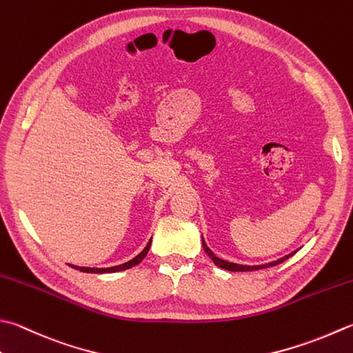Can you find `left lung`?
<instances>
[{"label":"left lung","mask_w":353,"mask_h":353,"mask_svg":"<svg viewBox=\"0 0 353 353\" xmlns=\"http://www.w3.org/2000/svg\"><path fill=\"white\" fill-rule=\"evenodd\" d=\"M202 245H203V250H205V252L210 255V259L214 261V263H216V266L222 268V269H226V271H241V272H246V271H259V269H265V268L277 266V265L283 263V261L288 260V259L291 257V255H292V254H289V255H286V257H283V259H280V260H275V261H272V263H266V265H260V266H245V265L230 263V261H226V260H222V259L216 257V255L212 254V251L210 250V248L206 246V243L203 241V239H202ZM294 254H295V252H294Z\"/></svg>","instance_id":"8db88e82"}]
</instances>
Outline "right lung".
I'll list each match as a JSON object with an SVG mask.
<instances>
[{"label": "right lung", "mask_w": 353, "mask_h": 353, "mask_svg": "<svg viewBox=\"0 0 353 353\" xmlns=\"http://www.w3.org/2000/svg\"><path fill=\"white\" fill-rule=\"evenodd\" d=\"M150 245H151V240L148 241V245L145 246V250H143L139 255H136V257H134L133 260H130V261H127V263L119 265V266H113V268H102V269H99V268H82V266H73V265H70V266H72V268H76V269H79L81 272H93V274L125 271V269H130V268H133V266H136V265H139V263H141V261L145 259V255H147V254H148V251H150Z\"/></svg>", "instance_id": "right-lung-1"}]
</instances>
